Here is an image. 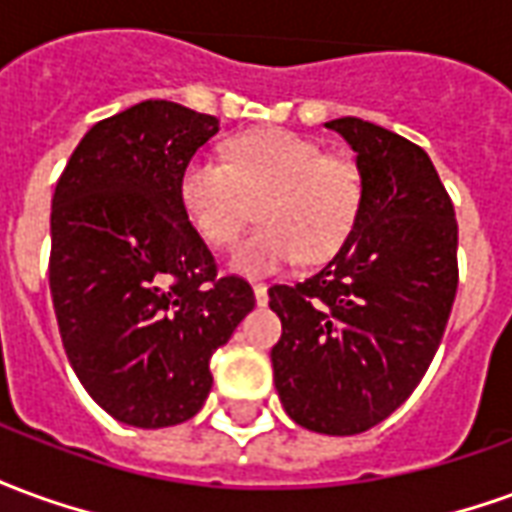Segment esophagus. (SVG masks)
<instances>
[{
  "instance_id": "1",
  "label": "esophagus",
  "mask_w": 512,
  "mask_h": 512,
  "mask_svg": "<svg viewBox=\"0 0 512 512\" xmlns=\"http://www.w3.org/2000/svg\"><path fill=\"white\" fill-rule=\"evenodd\" d=\"M252 288H255L257 304H260V307H263V304H268V285H263V282H255Z\"/></svg>"
}]
</instances>
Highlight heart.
<instances>
[{"label":"heart","instance_id":"1","mask_svg":"<svg viewBox=\"0 0 512 512\" xmlns=\"http://www.w3.org/2000/svg\"><path fill=\"white\" fill-rule=\"evenodd\" d=\"M365 197V172L356 161L329 156L321 142L285 128L235 136L224 161L197 153L178 180L180 208L213 252L238 244L260 202L263 227L233 260L244 274L277 271L299 257H334L356 233Z\"/></svg>","mask_w":512,"mask_h":512}]
</instances>
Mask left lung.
Listing matches in <instances>:
<instances>
[{
	"label": "left lung",
	"mask_w": 512,
	"mask_h": 512,
	"mask_svg": "<svg viewBox=\"0 0 512 512\" xmlns=\"http://www.w3.org/2000/svg\"><path fill=\"white\" fill-rule=\"evenodd\" d=\"M326 128L356 150L365 211L318 274L268 288L282 321L271 365L296 425L354 436L406 403L436 356L458 290V222L422 147L359 117Z\"/></svg>",
	"instance_id": "8db88e82"
}]
</instances>
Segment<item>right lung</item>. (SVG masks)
Wrapping results in <instances>:
<instances>
[{"label":"right lung","instance_id":"1","mask_svg":"<svg viewBox=\"0 0 512 512\" xmlns=\"http://www.w3.org/2000/svg\"><path fill=\"white\" fill-rule=\"evenodd\" d=\"M219 120L142 101L95 123L51 200L49 288L73 373L134 428L191 419L211 356L255 307L244 277H219L178 200L180 169Z\"/></svg>","mask_w":512,"mask_h":512}]
</instances>
